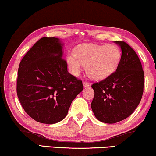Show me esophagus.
Returning a JSON list of instances; mask_svg holds the SVG:
<instances>
[{
    "label": "esophagus",
    "mask_w": 156,
    "mask_h": 156,
    "mask_svg": "<svg viewBox=\"0 0 156 156\" xmlns=\"http://www.w3.org/2000/svg\"><path fill=\"white\" fill-rule=\"evenodd\" d=\"M83 85H84V87H85L90 86V83L88 82H83Z\"/></svg>",
    "instance_id": "obj_1"
}]
</instances>
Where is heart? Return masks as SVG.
Segmentation results:
<instances>
[{
	"label": "heart",
	"mask_w": 156,
	"mask_h": 156,
	"mask_svg": "<svg viewBox=\"0 0 156 156\" xmlns=\"http://www.w3.org/2000/svg\"><path fill=\"white\" fill-rule=\"evenodd\" d=\"M121 50L113 44H85L78 47L76 53L67 55V62L71 73L78 76L83 66L87 76L94 80H102L117 69L121 60Z\"/></svg>",
	"instance_id": "1"
}]
</instances>
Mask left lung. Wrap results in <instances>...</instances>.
I'll return each mask as SVG.
<instances>
[{
    "mask_svg": "<svg viewBox=\"0 0 156 156\" xmlns=\"http://www.w3.org/2000/svg\"><path fill=\"white\" fill-rule=\"evenodd\" d=\"M122 49L117 70L92 85L95 95L91 108L99 121L114 124L133 112L144 93V72L139 56L124 41H116Z\"/></svg>",
    "mask_w": 156,
    "mask_h": 156,
    "instance_id": "1",
    "label": "left lung"
}]
</instances>
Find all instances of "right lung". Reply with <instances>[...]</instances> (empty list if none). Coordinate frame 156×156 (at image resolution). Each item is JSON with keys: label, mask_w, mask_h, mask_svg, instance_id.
<instances>
[{"label": "right lung", "mask_w": 156, "mask_h": 156, "mask_svg": "<svg viewBox=\"0 0 156 156\" xmlns=\"http://www.w3.org/2000/svg\"><path fill=\"white\" fill-rule=\"evenodd\" d=\"M62 46L55 37H42L20 63L17 95L30 117L44 124L64 119L71 104L83 90L82 80L68 72Z\"/></svg>", "instance_id": "obj_1"}]
</instances>
